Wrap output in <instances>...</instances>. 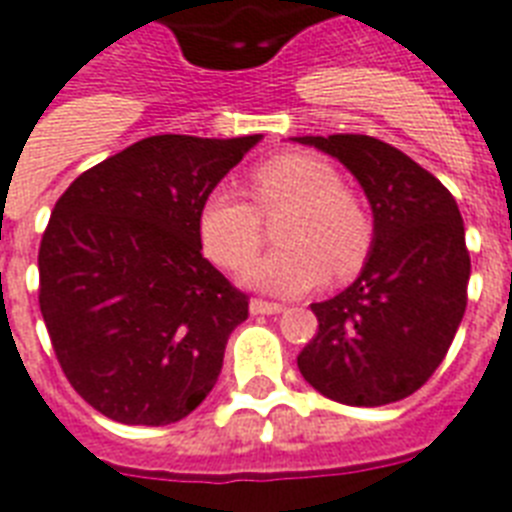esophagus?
Returning a JSON list of instances; mask_svg holds the SVG:
<instances>
[{"label": "esophagus", "instance_id": "obj_1", "mask_svg": "<svg viewBox=\"0 0 512 512\" xmlns=\"http://www.w3.org/2000/svg\"><path fill=\"white\" fill-rule=\"evenodd\" d=\"M249 311H252V314H279V311H284V306L282 303H271V300L255 298L249 303Z\"/></svg>", "mask_w": 512, "mask_h": 512}]
</instances>
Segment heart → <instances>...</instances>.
I'll return each mask as SVG.
<instances>
[{
	"instance_id": "b5f03b06",
	"label": "heart",
	"mask_w": 512,
	"mask_h": 512,
	"mask_svg": "<svg viewBox=\"0 0 512 512\" xmlns=\"http://www.w3.org/2000/svg\"><path fill=\"white\" fill-rule=\"evenodd\" d=\"M252 206L214 190L198 209V239L225 271H244L263 247V222L284 212L276 225L282 249L244 276L257 290L300 295L360 271L373 244V220L354 193L341 187V174L308 152H284L255 166L247 182Z\"/></svg>"
}]
</instances>
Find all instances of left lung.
Returning a JSON list of instances; mask_svg holds the SVG:
<instances>
[{
	"label": "left lung",
	"mask_w": 512,
	"mask_h": 512,
	"mask_svg": "<svg viewBox=\"0 0 512 512\" xmlns=\"http://www.w3.org/2000/svg\"><path fill=\"white\" fill-rule=\"evenodd\" d=\"M357 177L373 209L360 276L314 303L319 333L298 368L335 403L389 405L438 370L467 306L470 252L454 195L392 144L365 134L295 136Z\"/></svg>",
	"instance_id": "8db88e82"
}]
</instances>
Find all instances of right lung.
I'll return each instance as SVG.
<instances>
[{
	"instance_id": "obj_1",
	"label": "right lung",
	"mask_w": 512,
	"mask_h": 512,
	"mask_svg": "<svg viewBox=\"0 0 512 512\" xmlns=\"http://www.w3.org/2000/svg\"><path fill=\"white\" fill-rule=\"evenodd\" d=\"M263 136L161 134L83 171L39 244V311L74 392L120 424L185 419L249 298L201 255L198 209Z\"/></svg>"
}]
</instances>
